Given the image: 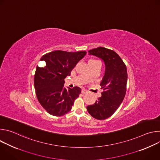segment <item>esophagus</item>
Listing matches in <instances>:
<instances>
[{"label": "esophagus", "instance_id": "esophagus-1", "mask_svg": "<svg viewBox=\"0 0 160 160\" xmlns=\"http://www.w3.org/2000/svg\"><path fill=\"white\" fill-rule=\"evenodd\" d=\"M87 91L86 90H85V89L82 90V94H87Z\"/></svg>", "mask_w": 160, "mask_h": 160}]
</instances>
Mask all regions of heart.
I'll return each instance as SVG.
<instances>
[{"label":"heart","instance_id":"b5f03b06","mask_svg":"<svg viewBox=\"0 0 160 160\" xmlns=\"http://www.w3.org/2000/svg\"><path fill=\"white\" fill-rule=\"evenodd\" d=\"M98 60H96V59H90L88 61H97ZM87 78H88V77H87Z\"/></svg>","mask_w":160,"mask_h":160}]
</instances>
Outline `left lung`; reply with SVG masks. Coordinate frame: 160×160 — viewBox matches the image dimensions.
<instances>
[{"instance_id":"obj_1","label":"left lung","mask_w":160,"mask_h":160,"mask_svg":"<svg viewBox=\"0 0 160 160\" xmlns=\"http://www.w3.org/2000/svg\"><path fill=\"white\" fill-rule=\"evenodd\" d=\"M89 54L102 59L106 69L100 83L102 96L87 109L97 120H105L115 112L122 102L127 90V70L123 60L115 51L102 47L88 51Z\"/></svg>"}]
</instances>
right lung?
<instances>
[{
  "label": "right lung",
  "mask_w": 160,
  "mask_h": 160,
  "mask_svg": "<svg viewBox=\"0 0 160 160\" xmlns=\"http://www.w3.org/2000/svg\"><path fill=\"white\" fill-rule=\"evenodd\" d=\"M86 51L66 52L54 51L44 54L40 61L45 64L36 68L34 85L37 99L50 115L61 117L69 112L75 100L81 93V88L64 87V78L70 76L77 62Z\"/></svg>",
  "instance_id": "right-lung-1"
}]
</instances>
